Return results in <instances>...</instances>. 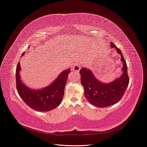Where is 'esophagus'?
<instances>
[{"mask_svg":"<svg viewBox=\"0 0 147 147\" xmlns=\"http://www.w3.org/2000/svg\"><path fill=\"white\" fill-rule=\"evenodd\" d=\"M80 69V64L77 63L74 65V67H73V68H71V70L74 71L76 73H78Z\"/></svg>","mask_w":147,"mask_h":147,"instance_id":"1","label":"esophagus"}]
</instances>
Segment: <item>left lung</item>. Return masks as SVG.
Returning <instances> with one entry per match:
<instances>
[{
	"label": "left lung",
	"mask_w": 147,
	"mask_h": 147,
	"mask_svg": "<svg viewBox=\"0 0 147 147\" xmlns=\"http://www.w3.org/2000/svg\"><path fill=\"white\" fill-rule=\"evenodd\" d=\"M110 43L111 47L115 48L121 56L123 65L120 77L105 83L98 80L90 69L84 67L80 70L84 95L89 103L98 108L109 107L118 102L124 95L129 82L127 64L121 51L113 42Z\"/></svg>",
	"instance_id": "8db88e82"
}]
</instances>
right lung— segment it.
I'll return each instance as SVG.
<instances>
[{"label":"right lung","instance_id":"1","mask_svg":"<svg viewBox=\"0 0 147 147\" xmlns=\"http://www.w3.org/2000/svg\"><path fill=\"white\" fill-rule=\"evenodd\" d=\"M24 54V53H23L22 56ZM70 68L62 71L58 78L49 86L40 89H33L26 86L21 80L20 74L21 69L19 62L16 69V84L18 93L23 101L34 110L43 112L55 109L63 100L64 88L68 75L70 73Z\"/></svg>","mask_w":147,"mask_h":147}]
</instances>
